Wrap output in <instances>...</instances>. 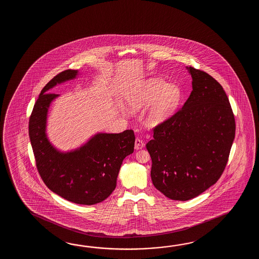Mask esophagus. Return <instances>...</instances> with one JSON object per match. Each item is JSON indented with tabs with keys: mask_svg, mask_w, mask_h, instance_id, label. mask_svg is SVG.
Wrapping results in <instances>:
<instances>
[{
	"mask_svg": "<svg viewBox=\"0 0 259 259\" xmlns=\"http://www.w3.org/2000/svg\"><path fill=\"white\" fill-rule=\"evenodd\" d=\"M143 147H144V143H143L141 139L137 138L135 140V149L136 150H140V149H143Z\"/></svg>",
	"mask_w": 259,
	"mask_h": 259,
	"instance_id": "34e87169",
	"label": "esophagus"
}]
</instances>
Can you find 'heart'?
<instances>
[{"label": "heart", "instance_id": "b5f03b06", "mask_svg": "<svg viewBox=\"0 0 259 259\" xmlns=\"http://www.w3.org/2000/svg\"><path fill=\"white\" fill-rule=\"evenodd\" d=\"M182 100V92L176 85L167 84L158 78H151L127 96L132 109H141L151 105L146 115V123L155 127L168 120L176 112Z\"/></svg>", "mask_w": 259, "mask_h": 259}]
</instances>
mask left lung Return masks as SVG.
<instances>
[{
  "label": "left lung",
  "mask_w": 259,
  "mask_h": 259,
  "mask_svg": "<svg viewBox=\"0 0 259 259\" xmlns=\"http://www.w3.org/2000/svg\"><path fill=\"white\" fill-rule=\"evenodd\" d=\"M193 91L182 109L154 128L146 144L154 187L167 198L187 201L219 181L235 137L225 91L209 74L186 66Z\"/></svg>",
  "instance_id": "8db88e82"
}]
</instances>
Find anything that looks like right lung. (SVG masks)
<instances>
[{
  "label": "right lung",
  "mask_w": 259,
  "mask_h": 259,
  "mask_svg": "<svg viewBox=\"0 0 259 259\" xmlns=\"http://www.w3.org/2000/svg\"><path fill=\"white\" fill-rule=\"evenodd\" d=\"M77 75V70L67 69L45 85L29 117L28 134L37 169L46 186L72 203L91 205L103 202L115 190L122 162L134 151L135 136L132 130L97 133L70 152L54 147L46 134L47 115L59 94L47 93Z\"/></svg>",
  "instance_id": "right-lung-1"
}]
</instances>
